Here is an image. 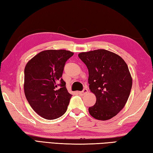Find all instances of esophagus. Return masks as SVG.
<instances>
[{
  "instance_id": "obj_1",
  "label": "esophagus",
  "mask_w": 153,
  "mask_h": 153,
  "mask_svg": "<svg viewBox=\"0 0 153 153\" xmlns=\"http://www.w3.org/2000/svg\"><path fill=\"white\" fill-rule=\"evenodd\" d=\"M87 92H88V90H87L86 88H84V89H83L82 91L78 92L79 94H82V95L85 94H86V93H87Z\"/></svg>"
}]
</instances>
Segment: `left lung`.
<instances>
[{
    "label": "left lung",
    "mask_w": 153,
    "mask_h": 153,
    "mask_svg": "<svg viewBox=\"0 0 153 153\" xmlns=\"http://www.w3.org/2000/svg\"><path fill=\"white\" fill-rule=\"evenodd\" d=\"M88 69L89 88L97 97L88 108L93 117L108 120L124 107L132 86V79L123 59L115 53L98 49L78 55Z\"/></svg>",
    "instance_id": "left-lung-1"
}]
</instances>
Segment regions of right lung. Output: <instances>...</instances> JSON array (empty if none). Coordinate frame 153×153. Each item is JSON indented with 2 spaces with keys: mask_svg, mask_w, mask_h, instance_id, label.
Here are the masks:
<instances>
[{
  "mask_svg": "<svg viewBox=\"0 0 153 153\" xmlns=\"http://www.w3.org/2000/svg\"><path fill=\"white\" fill-rule=\"evenodd\" d=\"M73 55L66 50L44 51L25 65V97L33 111L46 120H55L66 112L72 95L61 77L66 61Z\"/></svg>",
  "mask_w": 153,
  "mask_h": 153,
  "instance_id": "right-lung-1",
  "label": "right lung"
}]
</instances>
